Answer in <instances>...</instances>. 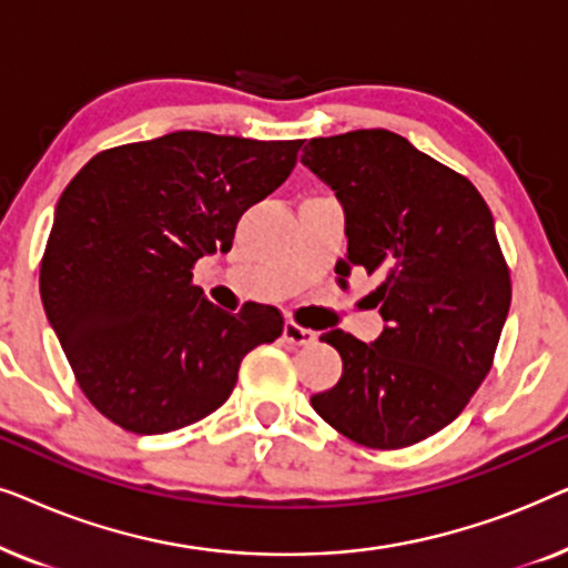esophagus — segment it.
<instances>
[{
	"mask_svg": "<svg viewBox=\"0 0 568 568\" xmlns=\"http://www.w3.org/2000/svg\"><path fill=\"white\" fill-rule=\"evenodd\" d=\"M315 336H317L315 331L302 328V325L292 323V321L284 325V341H286V344H290V346H307V344H313Z\"/></svg>",
	"mask_w": 568,
	"mask_h": 568,
	"instance_id": "obj_1",
	"label": "esophagus"
}]
</instances>
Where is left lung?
<instances>
[{
	"label": "left lung",
	"instance_id": "obj_1",
	"mask_svg": "<svg viewBox=\"0 0 568 568\" xmlns=\"http://www.w3.org/2000/svg\"><path fill=\"white\" fill-rule=\"evenodd\" d=\"M302 165L346 216L341 276H379L385 328L372 344L328 331L344 372L310 398L356 445L400 449L460 416L494 364L511 302L491 209L468 178L387 129L310 139Z\"/></svg>",
	"mask_w": 568,
	"mask_h": 568
}]
</instances>
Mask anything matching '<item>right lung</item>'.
Segmentation results:
<instances>
[{
    "label": "right lung",
    "instance_id": "1",
    "mask_svg": "<svg viewBox=\"0 0 568 568\" xmlns=\"http://www.w3.org/2000/svg\"><path fill=\"white\" fill-rule=\"evenodd\" d=\"M302 139L173 131L92 158L61 193L41 300L82 393L134 434L183 429L230 398L240 362L282 336L276 307L224 313L193 286L247 209L297 165Z\"/></svg>",
    "mask_w": 568,
    "mask_h": 568
}]
</instances>
